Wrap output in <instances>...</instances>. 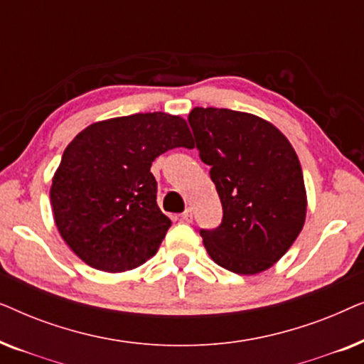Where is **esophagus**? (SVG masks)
Masks as SVG:
<instances>
[{
	"label": "esophagus",
	"instance_id": "1",
	"mask_svg": "<svg viewBox=\"0 0 364 364\" xmlns=\"http://www.w3.org/2000/svg\"><path fill=\"white\" fill-rule=\"evenodd\" d=\"M182 220L183 222H192V210H191V208H186V210H183V213H182Z\"/></svg>",
	"mask_w": 364,
	"mask_h": 364
}]
</instances>
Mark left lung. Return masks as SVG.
I'll list each match as a JSON object with an SVG mask.
<instances>
[{
	"instance_id": "8db88e82",
	"label": "left lung",
	"mask_w": 364,
	"mask_h": 364,
	"mask_svg": "<svg viewBox=\"0 0 364 364\" xmlns=\"http://www.w3.org/2000/svg\"><path fill=\"white\" fill-rule=\"evenodd\" d=\"M188 124L223 208L220 225L200 230L208 255L238 275L268 270L305 225L306 188L295 149L255 114L193 107Z\"/></svg>"
}]
</instances>
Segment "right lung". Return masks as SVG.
Segmentation results:
<instances>
[{"label": "right lung", "instance_id": "add662e5", "mask_svg": "<svg viewBox=\"0 0 364 364\" xmlns=\"http://www.w3.org/2000/svg\"><path fill=\"white\" fill-rule=\"evenodd\" d=\"M186 119L166 112L94 122L69 142L49 191L63 240L89 267L121 273L156 255L171 227L151 172L161 154L192 147Z\"/></svg>", "mask_w": 364, "mask_h": 364}]
</instances>
